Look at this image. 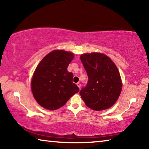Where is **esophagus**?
Here are the masks:
<instances>
[{
    "label": "esophagus",
    "instance_id": "34e87169",
    "mask_svg": "<svg viewBox=\"0 0 149 149\" xmlns=\"http://www.w3.org/2000/svg\"><path fill=\"white\" fill-rule=\"evenodd\" d=\"M77 87H79V89H80V87H81V84H80V83H79V82H78V83H77Z\"/></svg>",
    "mask_w": 149,
    "mask_h": 149
}]
</instances>
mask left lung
<instances>
[{
	"instance_id": "obj_1",
	"label": "left lung",
	"mask_w": 149,
	"mask_h": 149,
	"mask_svg": "<svg viewBox=\"0 0 149 149\" xmlns=\"http://www.w3.org/2000/svg\"><path fill=\"white\" fill-rule=\"evenodd\" d=\"M81 61L86 70L88 81L79 94L88 107L97 111L108 109L116 102L122 84L116 65L102 53L81 54Z\"/></svg>"
}]
</instances>
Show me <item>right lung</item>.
<instances>
[{"label":"right lung","instance_id":"obj_1","mask_svg":"<svg viewBox=\"0 0 149 149\" xmlns=\"http://www.w3.org/2000/svg\"><path fill=\"white\" fill-rule=\"evenodd\" d=\"M72 52L54 50L37 65L31 87L33 97L42 107L57 110L64 106L79 89L72 82L74 75L67 68L74 58Z\"/></svg>","mask_w":149,"mask_h":149}]
</instances>
